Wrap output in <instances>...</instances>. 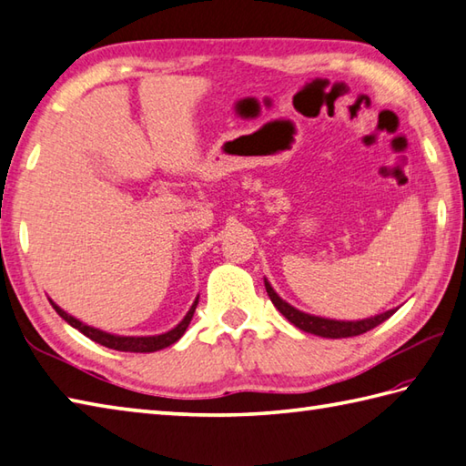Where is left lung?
<instances>
[{
    "instance_id": "obj_1",
    "label": "left lung",
    "mask_w": 466,
    "mask_h": 466,
    "mask_svg": "<svg viewBox=\"0 0 466 466\" xmlns=\"http://www.w3.org/2000/svg\"><path fill=\"white\" fill-rule=\"evenodd\" d=\"M265 289H268V296L273 301V306L279 309L281 316H286V319H289L293 326L308 331V334L313 336H321V338H352V336H360V334H366L372 328L380 326L382 321H386L388 318L396 313V309H388L384 313H380V316L374 318H366V319H356V321H339V319H328V318H319V316H311V313L306 311H299L286 299H281L275 289L271 288V283L265 279Z\"/></svg>"
}]
</instances>
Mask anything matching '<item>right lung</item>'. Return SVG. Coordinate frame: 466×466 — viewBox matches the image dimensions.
Here are the masks:
<instances>
[{
    "mask_svg": "<svg viewBox=\"0 0 466 466\" xmlns=\"http://www.w3.org/2000/svg\"><path fill=\"white\" fill-rule=\"evenodd\" d=\"M50 303H52V308L58 311V316L62 319L68 321L72 328L82 331V334L86 336V338H90L92 341H96V344H100L104 348H110V350H118V352L147 354V352H157V350L168 348L170 344H175L177 339H180V336H183L185 331H187L188 324H191L195 308H197V303H198V298L195 299L191 309L187 311V316L183 318V321H180L177 328L168 329L167 334H158V336H114V334H108V331H102V329H96V328H92V326L82 324L80 319L72 318L70 313H66L60 306H56L52 299H50Z\"/></svg>",
    "mask_w": 466,
    "mask_h": 466,
    "instance_id": "add662e5",
    "label": "right lung"
}]
</instances>
